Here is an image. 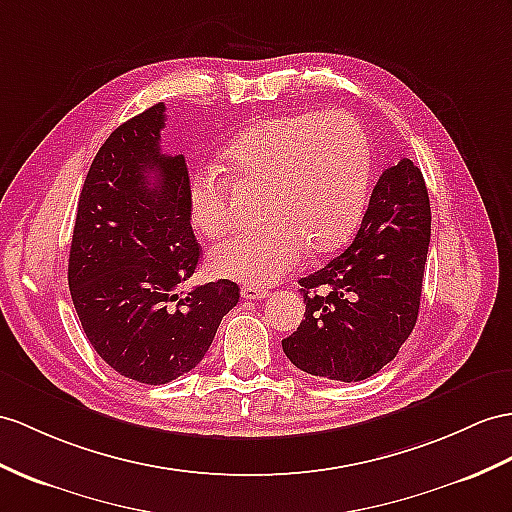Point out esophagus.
Instances as JSON below:
<instances>
[{
    "label": "esophagus",
    "instance_id": "34e87169",
    "mask_svg": "<svg viewBox=\"0 0 512 512\" xmlns=\"http://www.w3.org/2000/svg\"><path fill=\"white\" fill-rule=\"evenodd\" d=\"M241 295L245 299H265L269 295V289H265V286H256V284H245L241 289Z\"/></svg>",
    "mask_w": 512,
    "mask_h": 512
}]
</instances>
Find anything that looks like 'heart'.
Instances as JSON below:
<instances>
[{"label": "heart", "instance_id": "obj_1", "mask_svg": "<svg viewBox=\"0 0 512 512\" xmlns=\"http://www.w3.org/2000/svg\"><path fill=\"white\" fill-rule=\"evenodd\" d=\"M226 160L236 178L265 186L260 226L241 230L213 249L217 276L271 284L291 273L308 247H341L363 213L371 180L365 128L345 110L297 112L247 128ZM195 228L217 239L232 226L230 180L204 171L191 186Z\"/></svg>", "mask_w": 512, "mask_h": 512}]
</instances>
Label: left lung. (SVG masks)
<instances>
[{
	"label": "left lung",
	"mask_w": 512,
	"mask_h": 512,
	"mask_svg": "<svg viewBox=\"0 0 512 512\" xmlns=\"http://www.w3.org/2000/svg\"><path fill=\"white\" fill-rule=\"evenodd\" d=\"M430 221L413 160L384 169L352 245L299 280L304 321L282 341L297 369L358 382L391 363L417 323Z\"/></svg>",
	"instance_id": "8db88e82"
}]
</instances>
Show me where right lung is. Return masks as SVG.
I'll list each match as a JSON object with an SVG mask.
<instances>
[{
    "label": "right lung",
    "mask_w": 512,
    "mask_h": 512,
    "mask_svg": "<svg viewBox=\"0 0 512 512\" xmlns=\"http://www.w3.org/2000/svg\"><path fill=\"white\" fill-rule=\"evenodd\" d=\"M165 104L112 132L91 162L69 249V291L86 339L121 376L167 384L197 367L239 284L178 293L199 263L184 156L162 154Z\"/></svg>",
    "instance_id": "1"
}]
</instances>
